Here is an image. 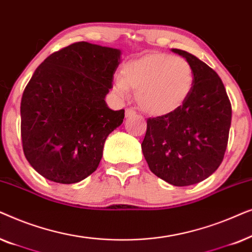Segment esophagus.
<instances>
[{
	"instance_id": "esophagus-1",
	"label": "esophagus",
	"mask_w": 252,
	"mask_h": 252,
	"mask_svg": "<svg viewBox=\"0 0 252 252\" xmlns=\"http://www.w3.org/2000/svg\"><path fill=\"white\" fill-rule=\"evenodd\" d=\"M135 115H136V111L134 109H130V108L126 109V112H125L126 118H129V117H133V116H135Z\"/></svg>"
}]
</instances>
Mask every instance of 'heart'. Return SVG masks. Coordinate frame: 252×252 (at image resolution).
Returning a JSON list of instances; mask_svg holds the SVG:
<instances>
[{
    "instance_id": "b5f03b06",
    "label": "heart",
    "mask_w": 252,
    "mask_h": 252,
    "mask_svg": "<svg viewBox=\"0 0 252 252\" xmlns=\"http://www.w3.org/2000/svg\"><path fill=\"white\" fill-rule=\"evenodd\" d=\"M194 86V72L185 58L168 54H150L129 62L122 77L113 78L117 96L128 97L135 91L137 104L151 116H166L187 101Z\"/></svg>"
}]
</instances>
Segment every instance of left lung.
Returning <instances> with one entry per match:
<instances>
[{
  "mask_svg": "<svg viewBox=\"0 0 252 252\" xmlns=\"http://www.w3.org/2000/svg\"><path fill=\"white\" fill-rule=\"evenodd\" d=\"M194 86L181 108L147 120L142 147L150 171L168 184L184 187L209 178L225 155L232 105L221 79L204 62L185 50Z\"/></svg>",
  "mask_w": 252,
  "mask_h": 252,
  "instance_id": "left-lung-1",
  "label": "left lung"
}]
</instances>
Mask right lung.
Here are the masks:
<instances>
[{"mask_svg": "<svg viewBox=\"0 0 252 252\" xmlns=\"http://www.w3.org/2000/svg\"><path fill=\"white\" fill-rule=\"evenodd\" d=\"M119 63L120 50L81 41L37 66L20 103L23 150L37 173L70 185L96 171L125 117L104 101Z\"/></svg>", "mask_w": 252, "mask_h": 252, "instance_id": "add662e5", "label": "right lung"}]
</instances>
